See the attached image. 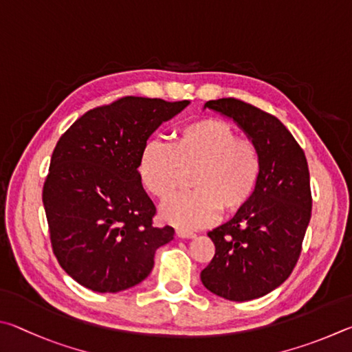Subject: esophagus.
<instances>
[{
    "label": "esophagus",
    "mask_w": 352,
    "mask_h": 352,
    "mask_svg": "<svg viewBox=\"0 0 352 352\" xmlns=\"http://www.w3.org/2000/svg\"><path fill=\"white\" fill-rule=\"evenodd\" d=\"M176 235L179 238H187V239H192L196 236V233L193 232H188V230H184V229H177L176 230Z\"/></svg>",
    "instance_id": "esophagus-1"
}]
</instances>
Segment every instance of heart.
I'll list each match as a JSON object with an SVG mask.
<instances>
[{
  "label": "heart",
  "mask_w": 352,
  "mask_h": 352,
  "mask_svg": "<svg viewBox=\"0 0 352 352\" xmlns=\"http://www.w3.org/2000/svg\"><path fill=\"white\" fill-rule=\"evenodd\" d=\"M138 170L144 187L162 201L193 173V192L166 202L160 217L182 229H198L217 221L221 208L236 213L249 204L261 177V156L229 122L210 117L181 126L171 145L148 142Z\"/></svg>",
  "instance_id": "heart-1"
}]
</instances>
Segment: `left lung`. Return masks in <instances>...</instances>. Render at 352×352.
<instances>
[{
    "label": "left lung",
    "instance_id": "obj_1",
    "mask_svg": "<svg viewBox=\"0 0 352 352\" xmlns=\"http://www.w3.org/2000/svg\"><path fill=\"white\" fill-rule=\"evenodd\" d=\"M206 108L233 119L258 148L261 177L249 204L207 233L214 256L201 281L226 300L260 298L283 285L298 261L312 210L307 160L289 129L254 104L218 98Z\"/></svg>",
    "mask_w": 352,
    "mask_h": 352
}]
</instances>
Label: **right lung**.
I'll list each match as a JSON object with an SVG mask.
<instances>
[{"instance_id": "add662e5", "label": "right lung", "mask_w": 352, "mask_h": 352, "mask_svg": "<svg viewBox=\"0 0 352 352\" xmlns=\"http://www.w3.org/2000/svg\"><path fill=\"white\" fill-rule=\"evenodd\" d=\"M188 103L123 97L88 111L57 142L43 204L54 254L78 285L100 294L139 285L175 236L153 226L138 165L148 138Z\"/></svg>"}]
</instances>
